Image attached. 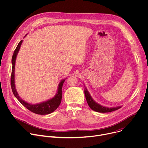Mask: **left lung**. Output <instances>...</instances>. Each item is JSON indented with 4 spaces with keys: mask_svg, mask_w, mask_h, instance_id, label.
Listing matches in <instances>:
<instances>
[{
    "mask_svg": "<svg viewBox=\"0 0 148 148\" xmlns=\"http://www.w3.org/2000/svg\"><path fill=\"white\" fill-rule=\"evenodd\" d=\"M84 93H85V96L86 98L87 102L89 105L90 108L96 112H101V113H105V112H112L114 111H116L119 108H121V107H113V108H108L102 106V105L97 103L95 102L92 97H91L90 93L87 91V90L86 88L84 90Z\"/></svg>",
    "mask_w": 148,
    "mask_h": 148,
    "instance_id": "obj_1",
    "label": "left lung"
}]
</instances>
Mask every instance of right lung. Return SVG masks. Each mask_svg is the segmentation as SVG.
Wrapping results in <instances>:
<instances>
[{"label":"right lung","mask_w":148,"mask_h":148,"mask_svg":"<svg viewBox=\"0 0 148 148\" xmlns=\"http://www.w3.org/2000/svg\"><path fill=\"white\" fill-rule=\"evenodd\" d=\"M23 40H21L17 47L16 48L14 53L12 56V74H11V78H10V84H11V88L12 92L16 98L18 100V101L22 103L24 107H25L27 109H28L31 112L35 113L36 114L39 115H46L50 114L54 112L60 105L61 98H62V84L65 81V79L62 80L58 85V91L54 97L52 99H50L46 102H41L40 103H37L35 105H32L29 103L22 99H21L15 88V84H14V67H15V62L16 59V56L18 52V50L20 48L21 45H22Z\"/></svg>","instance_id":"obj_1"}]
</instances>
